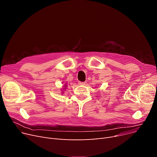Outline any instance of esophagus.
<instances>
[{"mask_svg": "<svg viewBox=\"0 0 157 157\" xmlns=\"http://www.w3.org/2000/svg\"><path fill=\"white\" fill-rule=\"evenodd\" d=\"M78 84L80 86H84L86 84V82H79Z\"/></svg>", "mask_w": 157, "mask_h": 157, "instance_id": "esophagus-1", "label": "esophagus"}]
</instances>
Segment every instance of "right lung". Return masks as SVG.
I'll return each instance as SVG.
<instances>
[{
  "mask_svg": "<svg viewBox=\"0 0 157 157\" xmlns=\"http://www.w3.org/2000/svg\"><path fill=\"white\" fill-rule=\"evenodd\" d=\"M66 87H67V86H66V84H65V85H64V89H65Z\"/></svg>",
  "mask_w": 157,
  "mask_h": 157,
  "instance_id": "obj_1",
  "label": "right lung"
}]
</instances>
